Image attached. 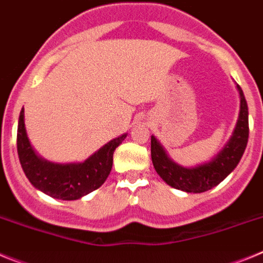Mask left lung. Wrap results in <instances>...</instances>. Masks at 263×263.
Wrapping results in <instances>:
<instances>
[{
    "label": "left lung",
    "mask_w": 263,
    "mask_h": 263,
    "mask_svg": "<svg viewBox=\"0 0 263 263\" xmlns=\"http://www.w3.org/2000/svg\"><path fill=\"white\" fill-rule=\"evenodd\" d=\"M240 95V113L232 137L222 150L210 162L195 167H183L175 163L164 147L154 136H152V159L155 171L164 182L176 190L200 194L221 183L237 167L242 158L249 138V111L245 96L238 84Z\"/></svg>",
    "instance_id": "left-lung-1"
}]
</instances>
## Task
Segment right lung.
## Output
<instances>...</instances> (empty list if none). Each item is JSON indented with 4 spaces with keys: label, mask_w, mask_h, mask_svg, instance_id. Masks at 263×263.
Returning <instances> with one entry per match:
<instances>
[{
    "label": "right lung",
    "mask_w": 263,
    "mask_h": 263,
    "mask_svg": "<svg viewBox=\"0 0 263 263\" xmlns=\"http://www.w3.org/2000/svg\"><path fill=\"white\" fill-rule=\"evenodd\" d=\"M127 134L109 141L84 162L53 163L32 148L25 126V110L18 118L17 150L23 173L36 190L60 200H78L104 184L110 174L113 153Z\"/></svg>",
    "instance_id": "1"
}]
</instances>
